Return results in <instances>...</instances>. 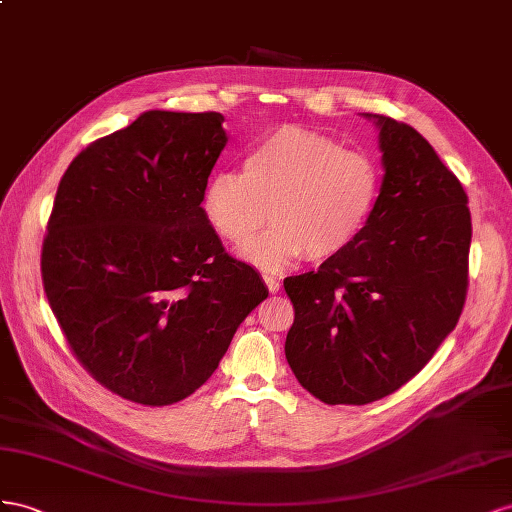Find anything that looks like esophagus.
<instances>
[{"label": "esophagus", "mask_w": 512, "mask_h": 512, "mask_svg": "<svg viewBox=\"0 0 512 512\" xmlns=\"http://www.w3.org/2000/svg\"><path fill=\"white\" fill-rule=\"evenodd\" d=\"M264 283L268 285V289H270V294H276V291L281 289V279L279 276H272V274H264Z\"/></svg>", "instance_id": "34e87169"}]
</instances>
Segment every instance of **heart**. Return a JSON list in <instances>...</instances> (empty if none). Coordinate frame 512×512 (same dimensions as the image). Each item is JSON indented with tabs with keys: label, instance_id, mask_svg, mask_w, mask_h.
I'll return each instance as SVG.
<instances>
[{
	"label": "heart",
	"instance_id": "heart-1",
	"mask_svg": "<svg viewBox=\"0 0 512 512\" xmlns=\"http://www.w3.org/2000/svg\"><path fill=\"white\" fill-rule=\"evenodd\" d=\"M375 160L328 135L283 126L248 150L240 171H216L203 188L201 210L210 227L244 259L281 270L302 255L326 261L352 246L367 227L379 197Z\"/></svg>",
	"mask_w": 512,
	"mask_h": 512
}]
</instances>
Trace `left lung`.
<instances>
[{
    "label": "left lung",
    "instance_id": "left-lung-1",
    "mask_svg": "<svg viewBox=\"0 0 512 512\" xmlns=\"http://www.w3.org/2000/svg\"><path fill=\"white\" fill-rule=\"evenodd\" d=\"M379 130L384 178L360 238L317 272L285 279L294 326L285 356L328 405L388 397L455 330L467 291V195L418 130L362 113Z\"/></svg>",
    "mask_w": 512,
    "mask_h": 512
}]
</instances>
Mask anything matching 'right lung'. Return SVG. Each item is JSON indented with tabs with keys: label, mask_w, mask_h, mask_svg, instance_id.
Returning <instances> with one entry per match:
<instances>
[{
	"label": "right lung",
	"mask_w": 512,
	"mask_h": 512,
	"mask_svg": "<svg viewBox=\"0 0 512 512\" xmlns=\"http://www.w3.org/2000/svg\"><path fill=\"white\" fill-rule=\"evenodd\" d=\"M223 122L214 111H145L87 145L57 186L42 285L79 362L128 401L193 394L268 298L201 210Z\"/></svg>",
	"instance_id": "1"
}]
</instances>
